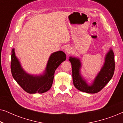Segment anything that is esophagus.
<instances>
[{
  "label": "esophagus",
  "mask_w": 123,
  "mask_h": 123,
  "mask_svg": "<svg viewBox=\"0 0 123 123\" xmlns=\"http://www.w3.org/2000/svg\"><path fill=\"white\" fill-rule=\"evenodd\" d=\"M65 51H66V52L68 54H70L72 53V48L69 46H67L65 48Z\"/></svg>",
  "instance_id": "obj_1"
}]
</instances>
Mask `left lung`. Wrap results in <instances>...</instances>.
I'll list each match as a JSON object with an SVG mask.
<instances>
[{
  "label": "left lung",
  "mask_w": 123,
  "mask_h": 123,
  "mask_svg": "<svg viewBox=\"0 0 123 123\" xmlns=\"http://www.w3.org/2000/svg\"><path fill=\"white\" fill-rule=\"evenodd\" d=\"M72 64L73 82L75 87L80 91L88 93H96L100 91L111 80L115 70L114 54L111 49L106 55L105 62L101 70L96 77L91 86H88L82 79L80 69L81 66L80 60L77 58L70 57Z\"/></svg>",
  "instance_id": "left-lung-1"
}]
</instances>
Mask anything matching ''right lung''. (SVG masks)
<instances>
[{
  "label": "right lung",
  "mask_w": 123,
  "mask_h": 123,
  "mask_svg": "<svg viewBox=\"0 0 123 123\" xmlns=\"http://www.w3.org/2000/svg\"><path fill=\"white\" fill-rule=\"evenodd\" d=\"M66 59V55L62 51L52 54L49 59L44 74L33 76L26 73L16 58L14 49L12 50L11 69L13 78L25 91L29 93H43L52 86L55 70Z\"/></svg>",
  "instance_id": "1"
}]
</instances>
